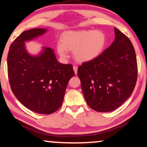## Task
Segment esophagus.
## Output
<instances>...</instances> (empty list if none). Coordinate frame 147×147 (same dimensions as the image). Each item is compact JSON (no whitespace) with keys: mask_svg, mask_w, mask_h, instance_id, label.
Instances as JSON below:
<instances>
[{"mask_svg":"<svg viewBox=\"0 0 147 147\" xmlns=\"http://www.w3.org/2000/svg\"><path fill=\"white\" fill-rule=\"evenodd\" d=\"M73 70H74V72H75V73L77 74V70H78L77 66H73Z\"/></svg>","mask_w":147,"mask_h":147,"instance_id":"1","label":"esophagus"}]
</instances>
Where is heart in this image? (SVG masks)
I'll use <instances>...</instances> for the list:
<instances>
[{"label":"heart","instance_id":"obj_1","mask_svg":"<svg viewBox=\"0 0 147 147\" xmlns=\"http://www.w3.org/2000/svg\"><path fill=\"white\" fill-rule=\"evenodd\" d=\"M106 44V36L100 30L68 31L61 36V43L57 51L62 57L67 56L68 51H74V55L80 62H88L102 53Z\"/></svg>","mask_w":147,"mask_h":147}]
</instances>
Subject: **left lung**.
<instances>
[{"mask_svg":"<svg viewBox=\"0 0 147 147\" xmlns=\"http://www.w3.org/2000/svg\"><path fill=\"white\" fill-rule=\"evenodd\" d=\"M115 40L100 55L78 68L85 99L98 112H110L119 107L132 94L138 66L130 40L114 28Z\"/></svg>","mask_w":147,"mask_h":147,"instance_id":"obj_1","label":"left lung"}]
</instances>
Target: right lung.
I'll list each match as a JSON object with an SVG mask.
<instances>
[{"label": "right lung", "instance_id": "right-lung-1", "mask_svg": "<svg viewBox=\"0 0 147 147\" xmlns=\"http://www.w3.org/2000/svg\"><path fill=\"white\" fill-rule=\"evenodd\" d=\"M46 31H24L11 45L7 55L9 83L15 96L27 109L45 115L60 109L68 81L75 75L72 64L58 62L51 48L43 47L38 56L27 52L25 42Z\"/></svg>", "mask_w": 147, "mask_h": 147}]
</instances>
